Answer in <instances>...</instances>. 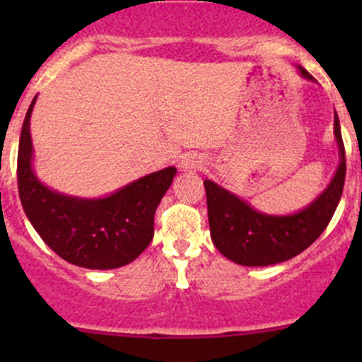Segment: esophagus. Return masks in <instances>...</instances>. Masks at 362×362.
Masks as SVG:
<instances>
[{"instance_id":"esophagus-1","label":"esophagus","mask_w":362,"mask_h":362,"mask_svg":"<svg viewBox=\"0 0 362 362\" xmlns=\"http://www.w3.org/2000/svg\"><path fill=\"white\" fill-rule=\"evenodd\" d=\"M203 160L198 154H185L180 160V170L185 171V173H192V171L202 170Z\"/></svg>"}]
</instances>
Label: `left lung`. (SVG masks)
<instances>
[{
  "label": "left lung",
  "mask_w": 362,
  "mask_h": 362,
  "mask_svg": "<svg viewBox=\"0 0 362 362\" xmlns=\"http://www.w3.org/2000/svg\"><path fill=\"white\" fill-rule=\"evenodd\" d=\"M299 75L313 80L303 66ZM334 140L339 163L333 180L308 206L289 215H269L255 210L215 182L204 180L211 242L224 257L242 266H272L289 261L308 249L333 218L345 184V147L334 112Z\"/></svg>",
  "instance_id": "1"
}]
</instances>
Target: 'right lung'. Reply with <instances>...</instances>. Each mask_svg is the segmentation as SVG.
Segmentation results:
<instances>
[{"label": "right lung", "instance_id": "obj_1", "mask_svg": "<svg viewBox=\"0 0 362 362\" xmlns=\"http://www.w3.org/2000/svg\"><path fill=\"white\" fill-rule=\"evenodd\" d=\"M29 105L17 156L19 196L29 222L59 257L87 269H113L138 257L154 236V214L177 168L141 177L105 198H76L40 182L33 170Z\"/></svg>", "mask_w": 362, "mask_h": 362}]
</instances>
